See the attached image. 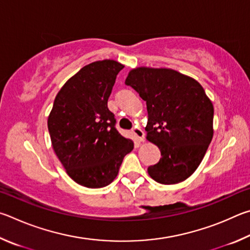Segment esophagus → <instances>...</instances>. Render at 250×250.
<instances>
[{
  "instance_id": "esophagus-1",
  "label": "esophagus",
  "mask_w": 250,
  "mask_h": 250,
  "mask_svg": "<svg viewBox=\"0 0 250 250\" xmlns=\"http://www.w3.org/2000/svg\"><path fill=\"white\" fill-rule=\"evenodd\" d=\"M133 134L135 135V137H136L139 142H144V141H145V133L143 132L142 128L134 127V128H133Z\"/></svg>"
}]
</instances>
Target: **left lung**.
<instances>
[{
    "label": "left lung",
    "mask_w": 250,
    "mask_h": 250,
    "mask_svg": "<svg viewBox=\"0 0 250 250\" xmlns=\"http://www.w3.org/2000/svg\"><path fill=\"white\" fill-rule=\"evenodd\" d=\"M125 84L145 101L147 139L160 160L148 173L161 185L185 181L202 161L213 138L214 107L200 83L172 69H133Z\"/></svg>",
    "instance_id": "left-lung-1"
}]
</instances>
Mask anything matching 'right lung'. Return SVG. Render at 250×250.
<instances>
[{
    "mask_svg": "<svg viewBox=\"0 0 250 250\" xmlns=\"http://www.w3.org/2000/svg\"><path fill=\"white\" fill-rule=\"evenodd\" d=\"M115 60L95 61L64 83L48 117L52 148L69 177L96 189L116 178L134 143L123 137L107 107L118 72Z\"/></svg>",
    "mask_w": 250,
    "mask_h": 250,
    "instance_id": "right-lung-1",
    "label": "right lung"
}]
</instances>
